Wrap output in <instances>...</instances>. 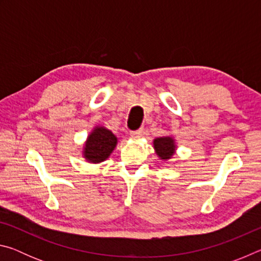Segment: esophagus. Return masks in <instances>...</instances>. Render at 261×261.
<instances>
[{"label": "esophagus", "mask_w": 261, "mask_h": 261, "mask_svg": "<svg viewBox=\"0 0 261 261\" xmlns=\"http://www.w3.org/2000/svg\"><path fill=\"white\" fill-rule=\"evenodd\" d=\"M141 135H143V129H138V130H136V131H131L130 132V136L132 137V138H135V139L139 138Z\"/></svg>", "instance_id": "obj_1"}]
</instances>
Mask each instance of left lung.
I'll return each instance as SVG.
<instances>
[{
  "mask_svg": "<svg viewBox=\"0 0 261 261\" xmlns=\"http://www.w3.org/2000/svg\"><path fill=\"white\" fill-rule=\"evenodd\" d=\"M153 147L156 155L162 161H168L176 153V143L171 136L159 137L153 140Z\"/></svg>",
  "mask_w": 261,
  "mask_h": 261,
  "instance_id": "8db88e82",
  "label": "left lung"
}]
</instances>
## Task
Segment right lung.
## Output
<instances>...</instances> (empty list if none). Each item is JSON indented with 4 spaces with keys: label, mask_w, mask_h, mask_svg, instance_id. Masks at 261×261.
I'll use <instances>...</instances> for the list:
<instances>
[{
    "label": "right lung",
    "mask_w": 261,
    "mask_h": 261,
    "mask_svg": "<svg viewBox=\"0 0 261 261\" xmlns=\"http://www.w3.org/2000/svg\"><path fill=\"white\" fill-rule=\"evenodd\" d=\"M117 141V137L107 127L95 126L84 144L83 156L91 163L103 162L113 153Z\"/></svg>",
    "instance_id": "add662e5"
}]
</instances>
